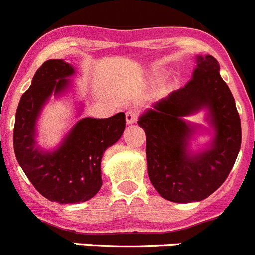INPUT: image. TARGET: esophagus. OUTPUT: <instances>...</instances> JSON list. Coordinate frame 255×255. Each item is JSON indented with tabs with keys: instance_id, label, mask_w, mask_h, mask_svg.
<instances>
[{
	"instance_id": "34e87169",
	"label": "esophagus",
	"mask_w": 255,
	"mask_h": 255,
	"mask_svg": "<svg viewBox=\"0 0 255 255\" xmlns=\"http://www.w3.org/2000/svg\"><path fill=\"white\" fill-rule=\"evenodd\" d=\"M125 119H126V124H135L138 121V112L135 111V110H129V111L126 112L125 115Z\"/></svg>"
}]
</instances>
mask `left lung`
<instances>
[{
  "mask_svg": "<svg viewBox=\"0 0 255 255\" xmlns=\"http://www.w3.org/2000/svg\"><path fill=\"white\" fill-rule=\"evenodd\" d=\"M185 87L153 103L139 117L147 135L150 182L162 198L175 203L200 202L220 188L242 145V124L231 91L220 75L213 56L195 57ZM204 109L210 129L185 119ZM208 133L211 139L198 151L191 140Z\"/></svg>",
  "mask_w": 255,
  "mask_h": 255,
  "instance_id": "left-lung-1",
  "label": "left lung"
}]
</instances>
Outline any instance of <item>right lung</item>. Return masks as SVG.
<instances>
[{
	"label": "right lung",
	"instance_id": "1",
	"mask_svg": "<svg viewBox=\"0 0 255 255\" xmlns=\"http://www.w3.org/2000/svg\"><path fill=\"white\" fill-rule=\"evenodd\" d=\"M75 67L61 58L46 61L20 98L13 128V150L20 167L40 194L60 204L87 202L102 186L101 161L121 138L125 114L107 119L83 117L53 149L38 144V120L51 97L60 98L74 87ZM82 114L79 108L78 115Z\"/></svg>",
	"mask_w": 255,
	"mask_h": 255
}]
</instances>
